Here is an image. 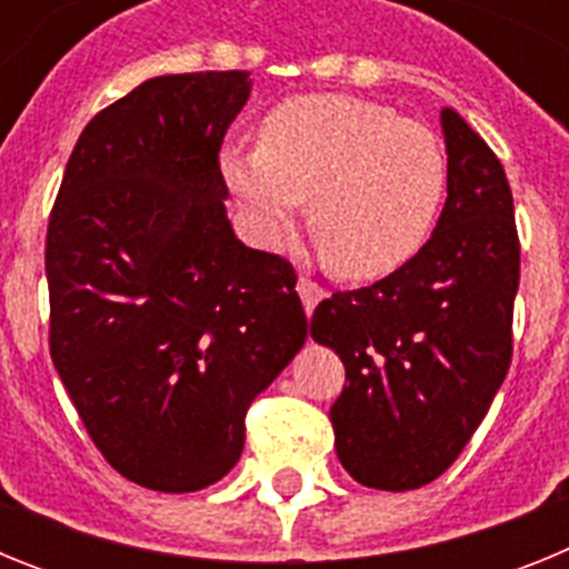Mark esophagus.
<instances>
[{
	"mask_svg": "<svg viewBox=\"0 0 569 569\" xmlns=\"http://www.w3.org/2000/svg\"><path fill=\"white\" fill-rule=\"evenodd\" d=\"M296 290H299L301 296V305H305V313H313V308L319 305L321 299H325V288L321 284H316L313 279H308V276H299V281H296Z\"/></svg>",
	"mask_w": 569,
	"mask_h": 569,
	"instance_id": "34e87169",
	"label": "esophagus"
}]
</instances>
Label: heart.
<instances>
[{
    "label": "heart",
    "mask_w": 569,
    "mask_h": 569,
    "mask_svg": "<svg viewBox=\"0 0 569 569\" xmlns=\"http://www.w3.org/2000/svg\"><path fill=\"white\" fill-rule=\"evenodd\" d=\"M224 184L264 248H279L310 196L330 270L370 281L413 259L439 219L447 159L433 130L356 97L276 104L259 148L222 150Z\"/></svg>",
    "instance_id": "b5f03b06"
}]
</instances>
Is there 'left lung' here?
Segmentation results:
<instances>
[{"label": "left lung", "mask_w": 569, "mask_h": 569, "mask_svg": "<svg viewBox=\"0 0 569 569\" xmlns=\"http://www.w3.org/2000/svg\"><path fill=\"white\" fill-rule=\"evenodd\" d=\"M447 202L413 259L333 293L310 336L345 365L330 421L341 467L376 490H416L459 459L512 356L519 233L501 162L441 108Z\"/></svg>", "instance_id": "left-lung-1"}]
</instances>
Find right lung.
Here are the masks:
<instances>
[{
  "mask_svg": "<svg viewBox=\"0 0 569 569\" xmlns=\"http://www.w3.org/2000/svg\"><path fill=\"white\" fill-rule=\"evenodd\" d=\"M248 70L156 77L88 122L50 213V359L116 472L193 492L308 339L288 261L230 228L219 148Z\"/></svg>",
  "mask_w": 569,
  "mask_h": 569,
  "instance_id": "1",
  "label": "right lung"
}]
</instances>
